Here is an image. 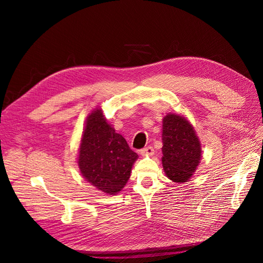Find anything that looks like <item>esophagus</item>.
<instances>
[{"label": "esophagus", "instance_id": "34e87169", "mask_svg": "<svg viewBox=\"0 0 263 263\" xmlns=\"http://www.w3.org/2000/svg\"><path fill=\"white\" fill-rule=\"evenodd\" d=\"M154 153H155V150L151 146H147V147L141 149V155L142 156H153Z\"/></svg>", "mask_w": 263, "mask_h": 263}]
</instances>
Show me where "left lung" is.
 Returning a JSON list of instances; mask_svg holds the SVG:
<instances>
[{"label": "left lung", "instance_id": "8db88e82", "mask_svg": "<svg viewBox=\"0 0 263 263\" xmlns=\"http://www.w3.org/2000/svg\"><path fill=\"white\" fill-rule=\"evenodd\" d=\"M162 164L174 182H186L196 171L201 158L198 137L182 116L168 114L163 118Z\"/></svg>", "mask_w": 263, "mask_h": 263}]
</instances>
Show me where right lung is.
<instances>
[{"instance_id": "right-lung-1", "label": "right lung", "mask_w": 263, "mask_h": 263, "mask_svg": "<svg viewBox=\"0 0 263 263\" xmlns=\"http://www.w3.org/2000/svg\"><path fill=\"white\" fill-rule=\"evenodd\" d=\"M137 154L116 133L100 108L87 117L80 146L79 167L91 185L115 195L126 185Z\"/></svg>"}]
</instances>
